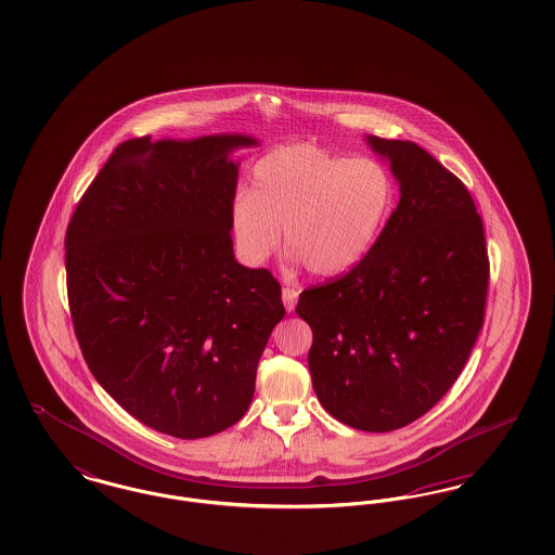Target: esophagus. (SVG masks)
<instances>
[{"mask_svg":"<svg viewBox=\"0 0 555 555\" xmlns=\"http://www.w3.org/2000/svg\"><path fill=\"white\" fill-rule=\"evenodd\" d=\"M297 297H299V289H295V287H283V304H285V308L287 310H293L295 306H297Z\"/></svg>","mask_w":555,"mask_h":555,"instance_id":"obj_1","label":"esophagus"}]
</instances>
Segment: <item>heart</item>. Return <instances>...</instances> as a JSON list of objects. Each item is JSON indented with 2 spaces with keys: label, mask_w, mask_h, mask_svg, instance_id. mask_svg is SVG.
<instances>
[{
  "label": "heart",
  "mask_w": 555,
  "mask_h": 555,
  "mask_svg": "<svg viewBox=\"0 0 555 555\" xmlns=\"http://www.w3.org/2000/svg\"><path fill=\"white\" fill-rule=\"evenodd\" d=\"M396 204V181L374 158H345L314 143L268 152L251 172V193L231 206V229L247 262H264L283 241L314 276L353 270L380 237Z\"/></svg>",
  "instance_id": "heart-1"
}]
</instances>
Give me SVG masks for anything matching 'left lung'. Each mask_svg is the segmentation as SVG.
I'll list each match as a JSON object with an SVG mask.
<instances>
[{"mask_svg": "<svg viewBox=\"0 0 555 555\" xmlns=\"http://www.w3.org/2000/svg\"><path fill=\"white\" fill-rule=\"evenodd\" d=\"M401 197L369 256L301 291L297 317L322 408L389 433L418 421L457 380L485 322L489 256L466 185L412 141L369 137Z\"/></svg>", "mask_w": 555, "mask_h": 555, "instance_id": "1", "label": "left lung"}]
</instances>
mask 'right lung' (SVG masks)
Wrapping results in <instances>:
<instances>
[{"mask_svg": "<svg viewBox=\"0 0 555 555\" xmlns=\"http://www.w3.org/2000/svg\"><path fill=\"white\" fill-rule=\"evenodd\" d=\"M251 137L120 143L66 229V291L95 380L132 418L199 439L247 412L281 285L233 254L237 166Z\"/></svg>", "mask_w": 555, "mask_h": 555, "instance_id": "1", "label": "right lung"}]
</instances>
